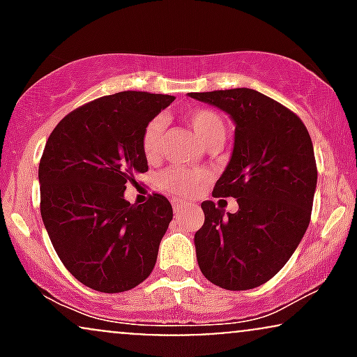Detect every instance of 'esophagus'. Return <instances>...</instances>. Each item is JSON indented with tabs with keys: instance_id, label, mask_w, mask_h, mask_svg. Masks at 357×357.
Wrapping results in <instances>:
<instances>
[{
	"instance_id": "obj_1",
	"label": "esophagus",
	"mask_w": 357,
	"mask_h": 357,
	"mask_svg": "<svg viewBox=\"0 0 357 357\" xmlns=\"http://www.w3.org/2000/svg\"><path fill=\"white\" fill-rule=\"evenodd\" d=\"M183 206H184V202L183 199H173V210H174V213H178L179 210H183Z\"/></svg>"
}]
</instances>
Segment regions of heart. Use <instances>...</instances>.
Returning <instances> with one entry per match:
<instances>
[{
  "label": "heart",
  "instance_id": "b5f03b06",
  "mask_svg": "<svg viewBox=\"0 0 357 357\" xmlns=\"http://www.w3.org/2000/svg\"><path fill=\"white\" fill-rule=\"evenodd\" d=\"M186 122L195 130L199 141L206 147L221 146L227 137V124L218 112L210 109H195L186 114ZM162 136H165V121L155 117L147 122L142 132L141 146L146 159L154 161L161 155ZM208 171L186 169V167H169L159 176V186L166 192L178 196L192 195L208 179Z\"/></svg>",
  "mask_w": 357,
  "mask_h": 357
}]
</instances>
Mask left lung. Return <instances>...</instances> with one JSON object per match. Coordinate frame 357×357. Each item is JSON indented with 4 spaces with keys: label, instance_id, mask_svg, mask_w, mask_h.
<instances>
[{
    "label": "left lung",
    "instance_id": "obj_1",
    "mask_svg": "<svg viewBox=\"0 0 357 357\" xmlns=\"http://www.w3.org/2000/svg\"><path fill=\"white\" fill-rule=\"evenodd\" d=\"M235 121V146L213 198H236L228 213L203 202L196 258L203 275L227 290L265 284L289 261L309 227L317 166L297 114L252 89L191 92Z\"/></svg>",
    "mask_w": 357,
    "mask_h": 357
}]
</instances>
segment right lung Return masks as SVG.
Returning <instances> with one entry per match:
<instances>
[{"label": "right lung", "mask_w": 357, "mask_h": 357, "mask_svg": "<svg viewBox=\"0 0 357 357\" xmlns=\"http://www.w3.org/2000/svg\"><path fill=\"white\" fill-rule=\"evenodd\" d=\"M173 100L136 90L99 97L61 119L43 149L45 228L65 268L97 292L134 289L155 265L173 206L159 192L130 204L124 191L147 171L144 127Z\"/></svg>", "instance_id": "obj_1"}]
</instances>
